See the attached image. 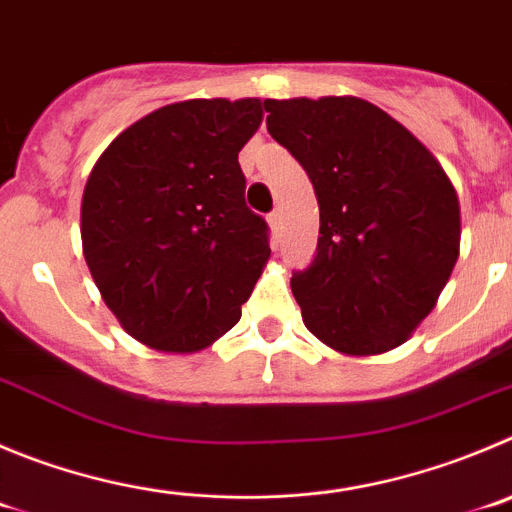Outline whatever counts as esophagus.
Listing matches in <instances>:
<instances>
[{"mask_svg": "<svg viewBox=\"0 0 512 512\" xmlns=\"http://www.w3.org/2000/svg\"><path fill=\"white\" fill-rule=\"evenodd\" d=\"M267 224H270L272 232L278 234V232H280V224H283V214H280L278 209H275V212H272L270 217H267Z\"/></svg>", "mask_w": 512, "mask_h": 512, "instance_id": "esophagus-1", "label": "esophagus"}]
</instances>
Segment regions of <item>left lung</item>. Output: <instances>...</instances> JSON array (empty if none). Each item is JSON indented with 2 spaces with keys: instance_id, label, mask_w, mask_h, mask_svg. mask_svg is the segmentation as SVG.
<instances>
[{
  "instance_id": "8db88e82",
  "label": "left lung",
  "mask_w": 512,
  "mask_h": 512,
  "mask_svg": "<svg viewBox=\"0 0 512 512\" xmlns=\"http://www.w3.org/2000/svg\"><path fill=\"white\" fill-rule=\"evenodd\" d=\"M267 131L318 197L313 265L290 280L303 323L343 356H376L432 313L460 257V199L409 128L353 95L265 100Z\"/></svg>"
}]
</instances>
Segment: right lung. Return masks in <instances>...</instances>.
Instances as JSON below:
<instances>
[{"instance_id": "obj_1", "label": "right lung", "mask_w": 512, "mask_h": 512, "mask_svg": "<svg viewBox=\"0 0 512 512\" xmlns=\"http://www.w3.org/2000/svg\"><path fill=\"white\" fill-rule=\"evenodd\" d=\"M260 98H194L148 113L95 161L80 204L83 257L128 336L197 353L240 321L270 260L245 204L242 146Z\"/></svg>"}]
</instances>
